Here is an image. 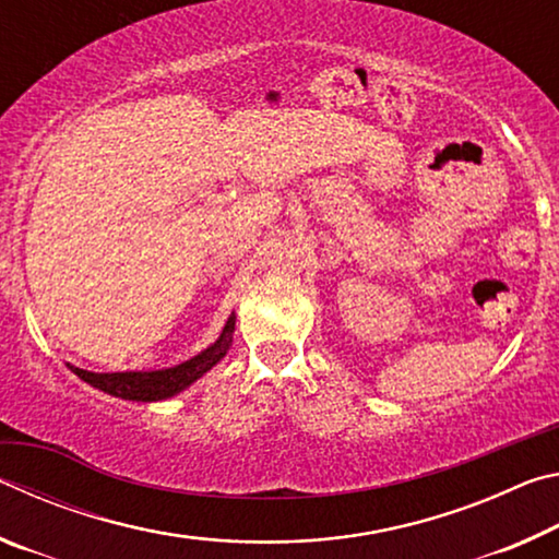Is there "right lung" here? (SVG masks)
<instances>
[{"label":"right lung","mask_w":559,"mask_h":559,"mask_svg":"<svg viewBox=\"0 0 559 559\" xmlns=\"http://www.w3.org/2000/svg\"><path fill=\"white\" fill-rule=\"evenodd\" d=\"M236 316L231 313L226 325L222 330L219 340L200 355L187 359L182 365L167 367V370H153V372H88L81 370V367H71L73 374H79L83 382H88L96 390L108 392L112 396H120V400H132V402H159L167 400V396H175L177 392L187 390L189 384L200 380L204 372H210L212 367L219 362V359L229 353L231 347V335H234Z\"/></svg>","instance_id":"right-lung-1"}]
</instances>
